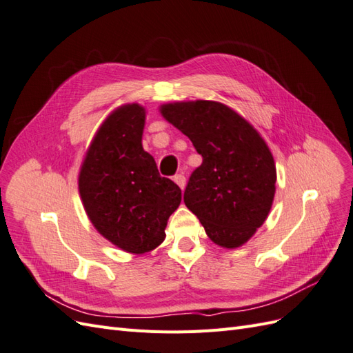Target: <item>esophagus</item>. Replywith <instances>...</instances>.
<instances>
[{
  "label": "esophagus",
  "instance_id": "1",
  "mask_svg": "<svg viewBox=\"0 0 353 353\" xmlns=\"http://www.w3.org/2000/svg\"><path fill=\"white\" fill-rule=\"evenodd\" d=\"M174 181H175V184H176L181 190L185 188V176H184L183 174H176V175L174 176Z\"/></svg>",
  "mask_w": 353,
  "mask_h": 353
}]
</instances>
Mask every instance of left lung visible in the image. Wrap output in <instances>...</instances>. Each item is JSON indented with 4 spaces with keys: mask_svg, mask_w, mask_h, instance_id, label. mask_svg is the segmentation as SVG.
<instances>
[{
    "mask_svg": "<svg viewBox=\"0 0 353 353\" xmlns=\"http://www.w3.org/2000/svg\"><path fill=\"white\" fill-rule=\"evenodd\" d=\"M159 112L203 157L187 184L185 206L221 248L248 243L268 218L275 196L276 169L268 144L249 121L219 101L166 103Z\"/></svg>",
    "mask_w": 353,
    "mask_h": 353,
    "instance_id": "left-lung-1",
    "label": "left lung"
}]
</instances>
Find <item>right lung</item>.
I'll return each mask as SVG.
<instances>
[{"mask_svg":"<svg viewBox=\"0 0 353 353\" xmlns=\"http://www.w3.org/2000/svg\"><path fill=\"white\" fill-rule=\"evenodd\" d=\"M145 108H116L95 132L78 176L79 196L94 228L126 253L144 254L163 243L181 188L159 175L143 148Z\"/></svg>","mask_w":353,"mask_h":353,"instance_id":"obj_1","label":"right lung"}]
</instances>
